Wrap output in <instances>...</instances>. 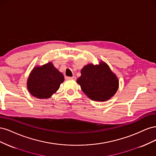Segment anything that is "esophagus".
<instances>
[{
    "label": "esophagus",
    "mask_w": 156,
    "mask_h": 156,
    "mask_svg": "<svg viewBox=\"0 0 156 156\" xmlns=\"http://www.w3.org/2000/svg\"><path fill=\"white\" fill-rule=\"evenodd\" d=\"M66 80H76V77H66Z\"/></svg>",
    "instance_id": "obj_1"
}]
</instances>
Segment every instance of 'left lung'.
<instances>
[{
	"label": "left lung",
	"mask_w": 156,
	"mask_h": 156,
	"mask_svg": "<svg viewBox=\"0 0 156 156\" xmlns=\"http://www.w3.org/2000/svg\"><path fill=\"white\" fill-rule=\"evenodd\" d=\"M77 80L83 92L94 101H105L115 95L119 88L116 75L104 62L98 65L88 64L81 71Z\"/></svg>",
	"instance_id": "1"
}]
</instances>
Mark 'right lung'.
<instances>
[{
  "instance_id": "1",
  "label": "right lung",
  "mask_w": 156,
  "mask_h": 156,
  "mask_svg": "<svg viewBox=\"0 0 156 156\" xmlns=\"http://www.w3.org/2000/svg\"><path fill=\"white\" fill-rule=\"evenodd\" d=\"M64 81L63 74L49 62L32 69L27 80V88L33 96L48 99L58 90Z\"/></svg>"
}]
</instances>
